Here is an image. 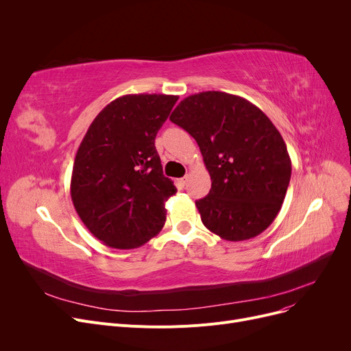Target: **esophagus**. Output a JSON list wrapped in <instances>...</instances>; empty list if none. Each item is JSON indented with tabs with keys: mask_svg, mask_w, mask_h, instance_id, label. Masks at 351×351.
I'll return each mask as SVG.
<instances>
[{
	"mask_svg": "<svg viewBox=\"0 0 351 351\" xmlns=\"http://www.w3.org/2000/svg\"><path fill=\"white\" fill-rule=\"evenodd\" d=\"M176 183H178V186L182 189V188H185V185H186V178H180V179H178L176 180Z\"/></svg>",
	"mask_w": 351,
	"mask_h": 351,
	"instance_id": "esophagus-1",
	"label": "esophagus"
}]
</instances>
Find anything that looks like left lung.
Masks as SVG:
<instances>
[{
    "label": "left lung",
    "instance_id": "1",
    "mask_svg": "<svg viewBox=\"0 0 351 351\" xmlns=\"http://www.w3.org/2000/svg\"><path fill=\"white\" fill-rule=\"evenodd\" d=\"M199 145L212 179L196 200L202 223L229 242L266 230L280 212L291 175L286 143L247 99L206 90L180 101L169 118Z\"/></svg>",
    "mask_w": 351,
    "mask_h": 351
}]
</instances>
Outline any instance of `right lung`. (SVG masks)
I'll use <instances>...</instances> for the list:
<instances>
[{
	"label": "right lung",
	"instance_id": "right-lung-1",
	"mask_svg": "<svg viewBox=\"0 0 351 351\" xmlns=\"http://www.w3.org/2000/svg\"><path fill=\"white\" fill-rule=\"evenodd\" d=\"M178 98L119 97L92 121L78 147L72 204L86 229L109 247H139L165 225V202L176 188L163 176L155 138Z\"/></svg>",
	"mask_w": 351,
	"mask_h": 351
}]
</instances>
